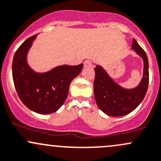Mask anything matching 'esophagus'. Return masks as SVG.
I'll use <instances>...</instances> for the list:
<instances>
[{
  "label": "esophagus",
  "instance_id": "obj_1",
  "mask_svg": "<svg viewBox=\"0 0 161 161\" xmlns=\"http://www.w3.org/2000/svg\"><path fill=\"white\" fill-rule=\"evenodd\" d=\"M84 66L85 67H91L92 65V62H91L90 60H86L85 62H84Z\"/></svg>",
  "mask_w": 161,
  "mask_h": 161
}]
</instances>
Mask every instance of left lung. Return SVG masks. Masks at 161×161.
<instances>
[{
    "instance_id": "obj_1",
    "label": "left lung",
    "mask_w": 161,
    "mask_h": 161,
    "mask_svg": "<svg viewBox=\"0 0 161 161\" xmlns=\"http://www.w3.org/2000/svg\"><path fill=\"white\" fill-rule=\"evenodd\" d=\"M132 48L143 60V75L139 86L126 89L116 84L102 67L94 69V96L98 107L110 116H122L134 110L144 99L149 84V63L144 50L133 39Z\"/></svg>"
}]
</instances>
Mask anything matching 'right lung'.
<instances>
[{"instance_id": "obj_1", "label": "right lung", "mask_w": 161, "mask_h": 161, "mask_svg": "<svg viewBox=\"0 0 161 161\" xmlns=\"http://www.w3.org/2000/svg\"><path fill=\"white\" fill-rule=\"evenodd\" d=\"M36 36L25 40L15 52L12 62L14 84L20 99L28 109L40 114H49L64 104L71 82L79 75L83 64L61 65L45 73L34 72L26 58Z\"/></svg>"}]
</instances>
